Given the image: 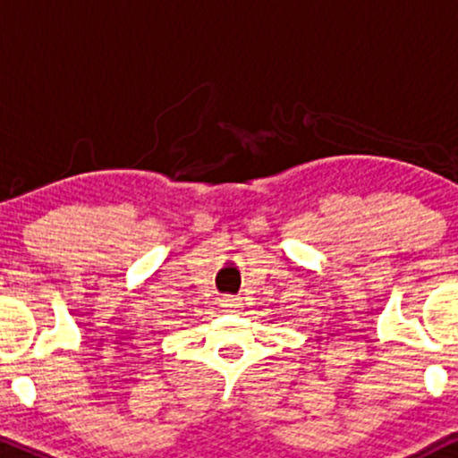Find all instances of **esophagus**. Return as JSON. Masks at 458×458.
I'll list each match as a JSON object with an SVG mask.
<instances>
[{
    "label": "esophagus",
    "mask_w": 458,
    "mask_h": 458,
    "mask_svg": "<svg viewBox=\"0 0 458 458\" xmlns=\"http://www.w3.org/2000/svg\"><path fill=\"white\" fill-rule=\"evenodd\" d=\"M222 303H224V308H228V310H236L241 306V301L236 297H233V295H225L224 299H222Z\"/></svg>",
    "instance_id": "1"
}]
</instances>
